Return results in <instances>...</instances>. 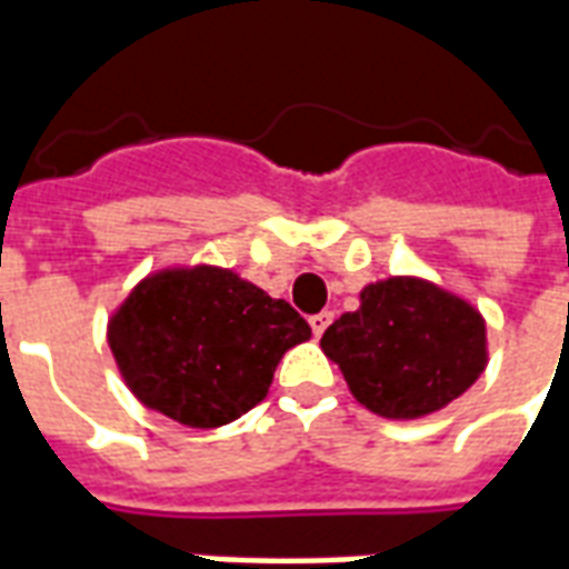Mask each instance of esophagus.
<instances>
[{
    "label": "esophagus",
    "instance_id": "esophagus-1",
    "mask_svg": "<svg viewBox=\"0 0 569 569\" xmlns=\"http://www.w3.org/2000/svg\"><path fill=\"white\" fill-rule=\"evenodd\" d=\"M329 322H332V313H329V310H322V313H317V317H310V329H313V335L320 338V335L329 329Z\"/></svg>",
    "mask_w": 569,
    "mask_h": 569
}]
</instances>
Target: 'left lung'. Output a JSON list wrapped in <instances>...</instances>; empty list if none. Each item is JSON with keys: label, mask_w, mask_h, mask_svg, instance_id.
<instances>
[{"label": "left lung", "mask_w": 569, "mask_h": 569, "mask_svg": "<svg viewBox=\"0 0 569 569\" xmlns=\"http://www.w3.org/2000/svg\"><path fill=\"white\" fill-rule=\"evenodd\" d=\"M320 347L359 406L387 420L436 415L488 369L481 310L418 273L366 286L359 308L341 313Z\"/></svg>", "instance_id": "1"}]
</instances>
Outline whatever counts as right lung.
<instances>
[{"label":"right lung","instance_id":"add662e5","mask_svg":"<svg viewBox=\"0 0 569 569\" xmlns=\"http://www.w3.org/2000/svg\"><path fill=\"white\" fill-rule=\"evenodd\" d=\"M308 338L289 301L207 261L149 271L106 322L130 393L191 429L224 427L259 406L277 362Z\"/></svg>","mask_w":569,"mask_h":569}]
</instances>
